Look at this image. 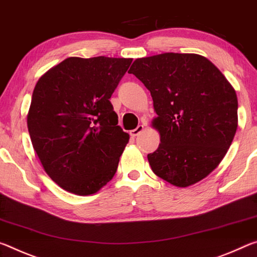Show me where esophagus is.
<instances>
[{
	"label": "esophagus",
	"instance_id": "obj_1",
	"mask_svg": "<svg viewBox=\"0 0 257 257\" xmlns=\"http://www.w3.org/2000/svg\"><path fill=\"white\" fill-rule=\"evenodd\" d=\"M144 125H139L137 128H134V130H132V131H130V134H131V137H133V138H136V137H138L139 134H140L142 131H144Z\"/></svg>",
	"mask_w": 257,
	"mask_h": 257
}]
</instances>
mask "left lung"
I'll list each match as a JSON object with an SVG mask.
<instances>
[{"instance_id":"8db88e82","label":"left lung","mask_w":257,"mask_h":257,"mask_svg":"<svg viewBox=\"0 0 257 257\" xmlns=\"http://www.w3.org/2000/svg\"><path fill=\"white\" fill-rule=\"evenodd\" d=\"M130 74L153 96L161 134L148 154L151 170L176 187L206 178L225 156L238 126L237 94L208 59L193 53H163L137 59Z\"/></svg>"}]
</instances>
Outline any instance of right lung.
I'll use <instances>...</instances> for the list:
<instances>
[{"label":"right lung","mask_w":257,"mask_h":257,"mask_svg":"<svg viewBox=\"0 0 257 257\" xmlns=\"http://www.w3.org/2000/svg\"><path fill=\"white\" fill-rule=\"evenodd\" d=\"M131 62L71 57L36 83L28 132L45 172L65 190L92 195L115 175L130 136L109 99Z\"/></svg>","instance_id":"right-lung-1"}]
</instances>
